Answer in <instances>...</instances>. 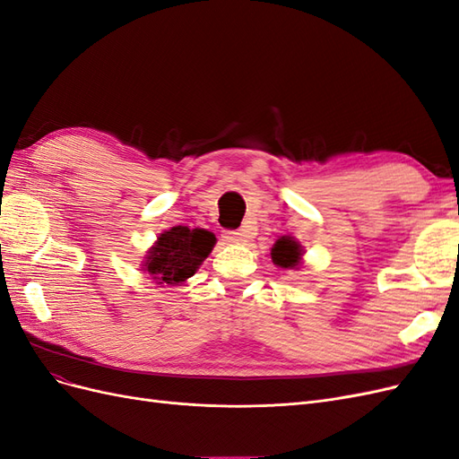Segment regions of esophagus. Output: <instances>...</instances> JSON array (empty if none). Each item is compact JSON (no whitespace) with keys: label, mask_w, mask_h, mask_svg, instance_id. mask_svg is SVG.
I'll return each instance as SVG.
<instances>
[{"label":"esophagus","mask_w":459,"mask_h":459,"mask_svg":"<svg viewBox=\"0 0 459 459\" xmlns=\"http://www.w3.org/2000/svg\"><path fill=\"white\" fill-rule=\"evenodd\" d=\"M221 239H224L228 245H241L247 241V235L241 231H224L221 233Z\"/></svg>","instance_id":"esophagus-1"}]
</instances>
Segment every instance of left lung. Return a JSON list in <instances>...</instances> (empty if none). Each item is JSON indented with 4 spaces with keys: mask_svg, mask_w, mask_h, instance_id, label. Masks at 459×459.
Here are the masks:
<instances>
[{
    "mask_svg": "<svg viewBox=\"0 0 459 459\" xmlns=\"http://www.w3.org/2000/svg\"><path fill=\"white\" fill-rule=\"evenodd\" d=\"M302 245L295 238H290V235H281V238L273 243L270 253L272 262L283 270H299L302 266Z\"/></svg>",
    "mask_w": 459,
    "mask_h": 459,
    "instance_id": "1",
    "label": "left lung"
}]
</instances>
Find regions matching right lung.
Here are the masks:
<instances>
[{"label":"right lung","mask_w":459,"mask_h":459,"mask_svg":"<svg viewBox=\"0 0 459 459\" xmlns=\"http://www.w3.org/2000/svg\"><path fill=\"white\" fill-rule=\"evenodd\" d=\"M216 238L201 228L174 226L159 233L142 260V270L160 287H176L195 275L201 264L212 253Z\"/></svg>","instance_id":"obj_1"}]
</instances>
